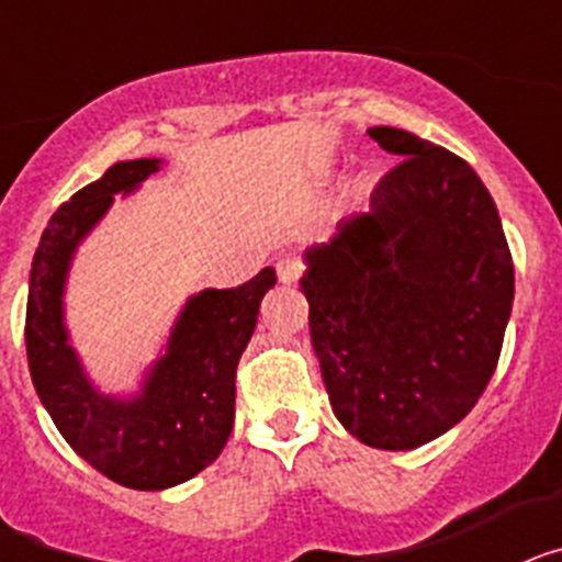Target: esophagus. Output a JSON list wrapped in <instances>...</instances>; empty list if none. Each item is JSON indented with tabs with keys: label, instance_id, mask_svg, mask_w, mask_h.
Wrapping results in <instances>:
<instances>
[{
	"label": "esophagus",
	"instance_id": "esophagus-1",
	"mask_svg": "<svg viewBox=\"0 0 562 562\" xmlns=\"http://www.w3.org/2000/svg\"><path fill=\"white\" fill-rule=\"evenodd\" d=\"M276 270H278V278H281L284 284H292V281H297V278H301V272H304V265H301L297 258L286 256V258H281V261H278Z\"/></svg>",
	"mask_w": 562,
	"mask_h": 562
}]
</instances>
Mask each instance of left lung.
<instances>
[{"label": "left lung", "mask_w": 562, "mask_h": 562, "mask_svg": "<svg viewBox=\"0 0 562 562\" xmlns=\"http://www.w3.org/2000/svg\"><path fill=\"white\" fill-rule=\"evenodd\" d=\"M369 213L306 250L301 290L329 402L351 436L414 450L464 419L498 366L515 267L493 196L448 148L405 128Z\"/></svg>", "instance_id": "obj_1"}]
</instances>
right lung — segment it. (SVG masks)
<instances>
[{
  "mask_svg": "<svg viewBox=\"0 0 562 562\" xmlns=\"http://www.w3.org/2000/svg\"><path fill=\"white\" fill-rule=\"evenodd\" d=\"M160 160L114 162L64 202L44 227L27 292L30 376L67 445L98 473L132 490H166L220 459L236 414V366L250 342L261 297L276 286L265 267L236 290H205L180 312L166 355L154 362L137 396L114 400L83 374L67 340L64 284L69 261L114 193H132Z\"/></svg>",
  "mask_w": 562,
  "mask_h": 562,
  "instance_id": "obj_1",
  "label": "right lung"
}]
</instances>
